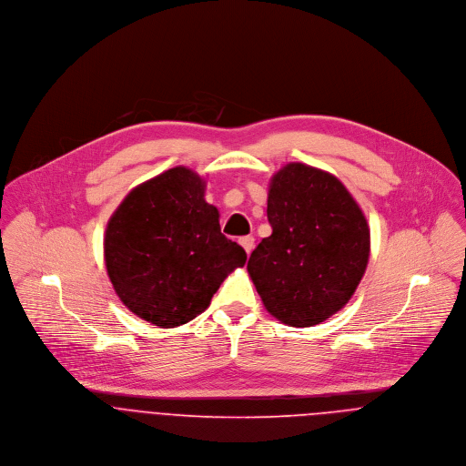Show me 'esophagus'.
Masks as SVG:
<instances>
[{"label": "esophagus", "instance_id": "esophagus-1", "mask_svg": "<svg viewBox=\"0 0 466 466\" xmlns=\"http://www.w3.org/2000/svg\"><path fill=\"white\" fill-rule=\"evenodd\" d=\"M238 242H240V246L246 249V253H248V257H249L251 251H253V248H255V238H253L251 235H248V237H242Z\"/></svg>", "mask_w": 466, "mask_h": 466}]
</instances>
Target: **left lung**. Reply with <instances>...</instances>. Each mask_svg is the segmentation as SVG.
Masks as SVG:
<instances>
[{"instance_id": "obj_1", "label": "left lung", "mask_w": 466, "mask_h": 466, "mask_svg": "<svg viewBox=\"0 0 466 466\" xmlns=\"http://www.w3.org/2000/svg\"><path fill=\"white\" fill-rule=\"evenodd\" d=\"M272 228L251 253L248 272L270 316L289 327H314L353 296L370 260L368 220L325 170L289 163L268 185Z\"/></svg>"}]
</instances>
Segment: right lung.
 <instances>
[{
    "instance_id": "1",
    "label": "right lung",
    "mask_w": 466,
    "mask_h": 466,
    "mask_svg": "<svg viewBox=\"0 0 466 466\" xmlns=\"http://www.w3.org/2000/svg\"><path fill=\"white\" fill-rule=\"evenodd\" d=\"M206 183L187 167L136 187L107 222L104 258L122 303L137 318L174 329L209 307L248 255L220 233Z\"/></svg>"
}]
</instances>
